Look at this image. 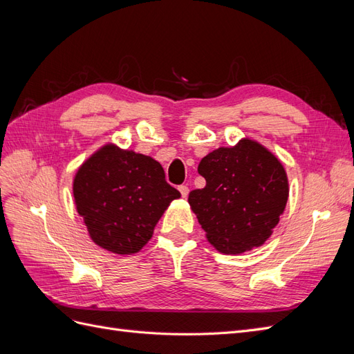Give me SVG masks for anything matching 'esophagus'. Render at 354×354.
<instances>
[{"instance_id": "esophagus-1", "label": "esophagus", "mask_w": 354, "mask_h": 354, "mask_svg": "<svg viewBox=\"0 0 354 354\" xmlns=\"http://www.w3.org/2000/svg\"><path fill=\"white\" fill-rule=\"evenodd\" d=\"M178 190H180L181 196H183V198H187V195H189V187H187V186L181 185V186H178Z\"/></svg>"}]
</instances>
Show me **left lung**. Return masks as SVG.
Segmentation results:
<instances>
[{"instance_id":"obj_1","label":"left lung","mask_w":354,"mask_h":354,"mask_svg":"<svg viewBox=\"0 0 354 354\" xmlns=\"http://www.w3.org/2000/svg\"><path fill=\"white\" fill-rule=\"evenodd\" d=\"M198 173L207 185L190 192L189 203L216 250L241 254L270 238L289 194L279 159L245 138L202 158Z\"/></svg>"}]
</instances>
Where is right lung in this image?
Returning a JSON list of instances; mask_svg holds the SVG:
<instances>
[{
	"label": "right lung",
	"instance_id": "1",
	"mask_svg": "<svg viewBox=\"0 0 354 354\" xmlns=\"http://www.w3.org/2000/svg\"><path fill=\"white\" fill-rule=\"evenodd\" d=\"M73 198L95 243L115 254H136L180 192L151 156L108 145L78 169Z\"/></svg>",
	"mask_w": 354,
	"mask_h": 354
}]
</instances>
